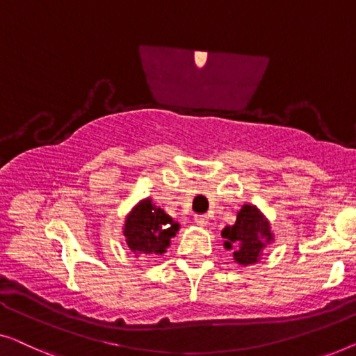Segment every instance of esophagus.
Here are the masks:
<instances>
[{"label":"esophagus","instance_id":"1","mask_svg":"<svg viewBox=\"0 0 356 356\" xmlns=\"http://www.w3.org/2000/svg\"><path fill=\"white\" fill-rule=\"evenodd\" d=\"M195 222L198 224V226H207L208 224V218L204 216V214H197V216H195Z\"/></svg>","mask_w":356,"mask_h":356}]
</instances>
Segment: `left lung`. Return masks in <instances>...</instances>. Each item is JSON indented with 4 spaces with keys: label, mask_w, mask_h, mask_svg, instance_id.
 <instances>
[{
    "label": "left lung",
    "mask_w": 356,
    "mask_h": 356,
    "mask_svg": "<svg viewBox=\"0 0 356 356\" xmlns=\"http://www.w3.org/2000/svg\"><path fill=\"white\" fill-rule=\"evenodd\" d=\"M224 247L232 250L235 263L248 266L261 258L263 250L274 240L269 221L253 204H243L232 226L222 229Z\"/></svg>",
    "instance_id": "left-lung-1"
}]
</instances>
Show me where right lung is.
<instances>
[{"label": "right lung", "mask_w": 356, "mask_h": 356, "mask_svg": "<svg viewBox=\"0 0 356 356\" xmlns=\"http://www.w3.org/2000/svg\"><path fill=\"white\" fill-rule=\"evenodd\" d=\"M177 230L179 224L174 222L164 209L158 208L149 198H145L127 214L122 232L129 250L138 257L163 254Z\"/></svg>", "instance_id": "right-lung-1"}]
</instances>
